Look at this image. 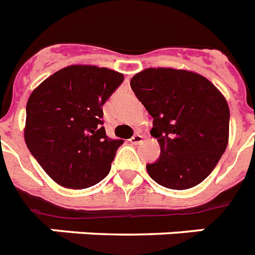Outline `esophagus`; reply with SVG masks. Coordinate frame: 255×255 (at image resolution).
<instances>
[{
	"instance_id": "34e87169",
	"label": "esophagus",
	"mask_w": 255,
	"mask_h": 255,
	"mask_svg": "<svg viewBox=\"0 0 255 255\" xmlns=\"http://www.w3.org/2000/svg\"><path fill=\"white\" fill-rule=\"evenodd\" d=\"M129 141H131V144H135V145L136 144H140L143 141V136L139 135V133H136V135H133L131 139H129Z\"/></svg>"
}]
</instances>
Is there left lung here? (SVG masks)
<instances>
[{
  "label": "left lung",
  "instance_id": "8db88e82",
  "mask_svg": "<svg viewBox=\"0 0 255 255\" xmlns=\"http://www.w3.org/2000/svg\"><path fill=\"white\" fill-rule=\"evenodd\" d=\"M131 88L153 118L151 135L160 145L159 160L148 164V174L176 190L204 181L229 141L225 96L200 74L170 67L140 71Z\"/></svg>",
  "mask_w": 255,
  "mask_h": 255
}]
</instances>
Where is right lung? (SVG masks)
<instances>
[{"label": "right lung", "mask_w": 255, "mask_h": 255, "mask_svg": "<svg viewBox=\"0 0 255 255\" xmlns=\"http://www.w3.org/2000/svg\"><path fill=\"white\" fill-rule=\"evenodd\" d=\"M124 81L115 70L73 65L42 82L26 104L25 143L46 173L69 189L102 181L123 140L107 137L102 106Z\"/></svg>", "instance_id": "1"}]
</instances>
